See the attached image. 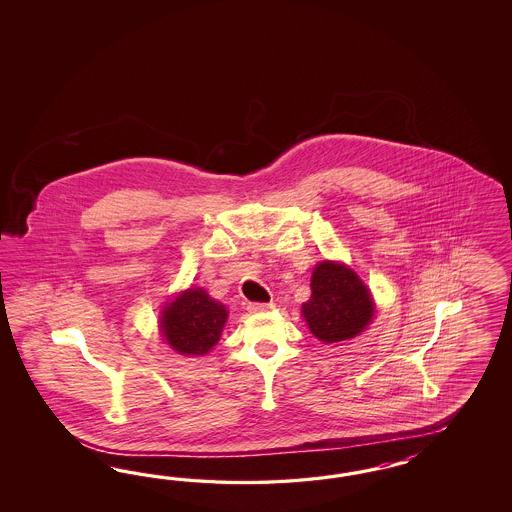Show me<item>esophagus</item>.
<instances>
[{
	"label": "esophagus",
	"instance_id": "1",
	"mask_svg": "<svg viewBox=\"0 0 512 512\" xmlns=\"http://www.w3.org/2000/svg\"><path fill=\"white\" fill-rule=\"evenodd\" d=\"M272 308H274V304H272V302H253V304H248V310L251 311V313L272 310Z\"/></svg>",
	"mask_w": 512,
	"mask_h": 512
}]
</instances>
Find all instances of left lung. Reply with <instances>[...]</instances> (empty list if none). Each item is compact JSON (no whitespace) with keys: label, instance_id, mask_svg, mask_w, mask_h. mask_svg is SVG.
<instances>
[{"label":"left lung","instance_id":"8db88e82","mask_svg":"<svg viewBox=\"0 0 512 512\" xmlns=\"http://www.w3.org/2000/svg\"><path fill=\"white\" fill-rule=\"evenodd\" d=\"M370 289L349 266L334 261L317 264L311 276V296L302 315L311 334L323 343L351 340L373 319Z\"/></svg>","mask_w":512,"mask_h":512}]
</instances>
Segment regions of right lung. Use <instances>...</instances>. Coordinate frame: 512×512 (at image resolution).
Returning <instances> with one entry per match:
<instances>
[{"instance_id": "right-lung-1", "label": "right lung", "mask_w": 512, "mask_h": 512, "mask_svg": "<svg viewBox=\"0 0 512 512\" xmlns=\"http://www.w3.org/2000/svg\"><path fill=\"white\" fill-rule=\"evenodd\" d=\"M229 311L204 289H187L161 311V332L172 349L186 357L206 355L221 336Z\"/></svg>"}]
</instances>
